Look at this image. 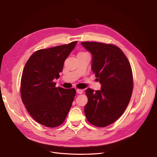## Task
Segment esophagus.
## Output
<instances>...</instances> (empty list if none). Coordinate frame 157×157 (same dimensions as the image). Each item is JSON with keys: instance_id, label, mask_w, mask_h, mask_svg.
I'll return each instance as SVG.
<instances>
[{"instance_id": "34e87169", "label": "esophagus", "mask_w": 157, "mask_h": 157, "mask_svg": "<svg viewBox=\"0 0 157 157\" xmlns=\"http://www.w3.org/2000/svg\"><path fill=\"white\" fill-rule=\"evenodd\" d=\"M83 92V90L81 89H77V93L78 94H81Z\"/></svg>"}]
</instances>
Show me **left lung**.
Here are the masks:
<instances>
[{
  "instance_id": "obj_1",
  "label": "left lung",
  "mask_w": 157,
  "mask_h": 157,
  "mask_svg": "<svg viewBox=\"0 0 157 157\" xmlns=\"http://www.w3.org/2000/svg\"><path fill=\"white\" fill-rule=\"evenodd\" d=\"M92 55V70L100 90L88 88V103L84 107L88 121L98 127H105L118 119L130 102L133 75L129 61L117 46L98 42H82Z\"/></svg>"
}]
</instances>
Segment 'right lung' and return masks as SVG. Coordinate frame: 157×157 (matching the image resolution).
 Instances as JSON below:
<instances>
[{
  "instance_id": "1",
  "label": "right lung",
  "mask_w": 157,
  "mask_h": 157,
  "mask_svg": "<svg viewBox=\"0 0 157 157\" xmlns=\"http://www.w3.org/2000/svg\"><path fill=\"white\" fill-rule=\"evenodd\" d=\"M77 41L41 49L33 53L23 69L20 92L30 115L39 124L49 128L64 122L76 94L74 88L56 87L65 59Z\"/></svg>"
}]
</instances>
